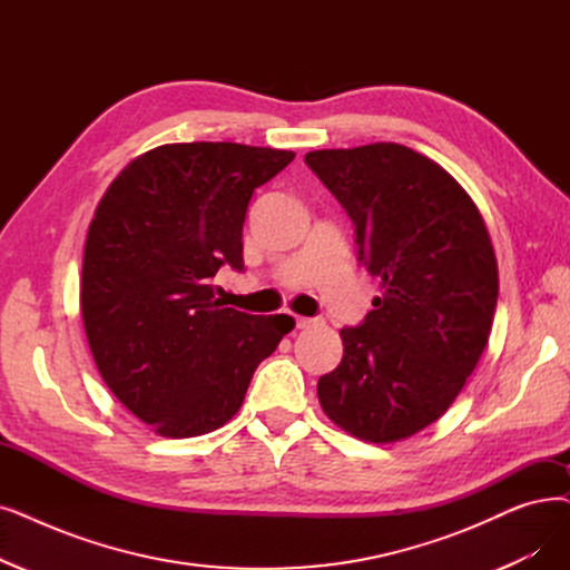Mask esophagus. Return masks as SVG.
<instances>
[{
  "label": "esophagus",
  "instance_id": "obj_1",
  "mask_svg": "<svg viewBox=\"0 0 570 570\" xmlns=\"http://www.w3.org/2000/svg\"><path fill=\"white\" fill-rule=\"evenodd\" d=\"M318 324H321V318H316V316H295V328H301V331L318 326Z\"/></svg>",
  "mask_w": 570,
  "mask_h": 570
}]
</instances>
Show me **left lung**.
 Listing matches in <instances>:
<instances>
[{
  "mask_svg": "<svg viewBox=\"0 0 570 570\" xmlns=\"http://www.w3.org/2000/svg\"><path fill=\"white\" fill-rule=\"evenodd\" d=\"M307 167L350 214L358 261L382 279L344 354L316 384L328 419L365 442H395L448 412L489 342L499 265L459 181L403 144L326 148Z\"/></svg>",
  "mask_w": 570,
  "mask_h": 570,
  "instance_id": "1",
  "label": "left lung"
}]
</instances>
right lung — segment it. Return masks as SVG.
<instances>
[{
  "label": "right lung",
  "instance_id": "add662e5",
  "mask_svg": "<svg viewBox=\"0 0 570 570\" xmlns=\"http://www.w3.org/2000/svg\"><path fill=\"white\" fill-rule=\"evenodd\" d=\"M295 158L233 141L165 144L111 181L90 220L81 314L116 399L163 438L205 435L244 403L295 321L224 307L212 279L244 269L242 228L258 186Z\"/></svg>",
  "mask_w": 570,
  "mask_h": 570
}]
</instances>
